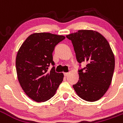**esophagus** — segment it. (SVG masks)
Returning <instances> with one entry per match:
<instances>
[{"instance_id":"1","label":"esophagus","mask_w":123,"mask_h":123,"mask_svg":"<svg viewBox=\"0 0 123 123\" xmlns=\"http://www.w3.org/2000/svg\"><path fill=\"white\" fill-rule=\"evenodd\" d=\"M64 76H66V77H67V76H68V72H64Z\"/></svg>"}]
</instances>
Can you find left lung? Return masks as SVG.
<instances>
[{"label":"left lung","instance_id":"8db88e82","mask_svg":"<svg viewBox=\"0 0 123 123\" xmlns=\"http://www.w3.org/2000/svg\"><path fill=\"white\" fill-rule=\"evenodd\" d=\"M66 37L72 41L77 61L86 63L78 70L79 80L73 85L75 92L87 101L99 100L111 85L115 69V56L108 41L93 30H79Z\"/></svg>","mask_w":123,"mask_h":123}]
</instances>
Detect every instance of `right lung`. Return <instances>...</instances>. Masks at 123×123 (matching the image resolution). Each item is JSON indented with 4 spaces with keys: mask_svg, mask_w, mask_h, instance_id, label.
Segmentation results:
<instances>
[{
    "mask_svg": "<svg viewBox=\"0 0 123 123\" xmlns=\"http://www.w3.org/2000/svg\"><path fill=\"white\" fill-rule=\"evenodd\" d=\"M65 39L63 35L50 33H35L22 43L18 51L16 67L21 87L29 98L43 102L53 96L63 80L62 73H57L53 52L55 47Z\"/></svg>",
    "mask_w": 123,
    "mask_h": 123,
    "instance_id": "obj_1",
    "label": "right lung"
}]
</instances>
